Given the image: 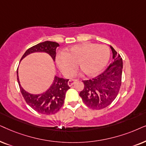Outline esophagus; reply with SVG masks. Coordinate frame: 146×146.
<instances>
[{"mask_svg":"<svg viewBox=\"0 0 146 146\" xmlns=\"http://www.w3.org/2000/svg\"><path fill=\"white\" fill-rule=\"evenodd\" d=\"M76 81H77V79H70V80L68 81V85L71 87L73 84H74V83L76 82Z\"/></svg>","mask_w":146,"mask_h":146,"instance_id":"34e87169","label":"esophagus"}]
</instances>
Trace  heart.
Listing matches in <instances>:
<instances>
[{"label":"heart","instance_id":"heart-1","mask_svg":"<svg viewBox=\"0 0 146 146\" xmlns=\"http://www.w3.org/2000/svg\"><path fill=\"white\" fill-rule=\"evenodd\" d=\"M110 57V51L106 45L84 42L58 53L56 62L61 71L68 76L74 73L77 63L85 75L93 76L106 67Z\"/></svg>","mask_w":146,"mask_h":146}]
</instances>
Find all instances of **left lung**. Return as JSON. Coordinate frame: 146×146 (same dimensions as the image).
<instances>
[{"label":"left lung","instance_id":"obj_1","mask_svg":"<svg viewBox=\"0 0 146 146\" xmlns=\"http://www.w3.org/2000/svg\"><path fill=\"white\" fill-rule=\"evenodd\" d=\"M110 47L113 63L100 75L83 81L84 88L79 96L84 104L93 110H102L110 106L117 97L121 85L122 58L111 46Z\"/></svg>","mask_w":146,"mask_h":146}]
</instances>
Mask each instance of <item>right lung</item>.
Here are the masks:
<instances>
[{
	"mask_svg": "<svg viewBox=\"0 0 146 146\" xmlns=\"http://www.w3.org/2000/svg\"><path fill=\"white\" fill-rule=\"evenodd\" d=\"M59 46V44L56 42L44 41L40 42L28 48L23 55L21 59L35 52H44L50 55L53 61H55L56 48ZM17 74L21 92L25 102L31 108L33 109L36 112L44 115L55 114L61 108L64 104L66 91L70 88L68 85L69 79H64L63 78L55 77L53 85L45 93L40 95H33L27 92L22 88L19 80L18 71H17Z\"/></svg>",
	"mask_w": 146,
	"mask_h": 146,
	"instance_id": "add662e5",
	"label": "right lung"
}]
</instances>
